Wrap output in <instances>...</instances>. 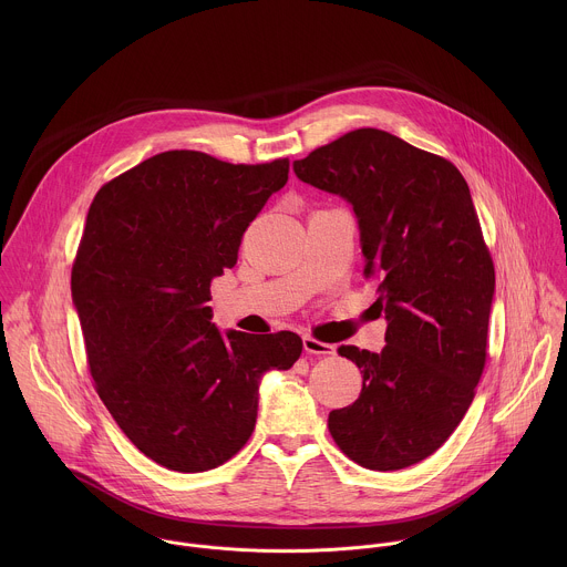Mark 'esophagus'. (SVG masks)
Instances as JSON below:
<instances>
[{"label": "esophagus", "instance_id": "obj_1", "mask_svg": "<svg viewBox=\"0 0 567 567\" xmlns=\"http://www.w3.org/2000/svg\"><path fill=\"white\" fill-rule=\"evenodd\" d=\"M303 349H306L308 353H315V355H333V353H336V347H333V344L321 342V340H317V338H312V336H306V338H303Z\"/></svg>", "mask_w": 567, "mask_h": 567}]
</instances>
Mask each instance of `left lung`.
Here are the masks:
<instances>
[{
  "label": "left lung",
  "mask_w": 567,
  "mask_h": 567,
  "mask_svg": "<svg viewBox=\"0 0 567 567\" xmlns=\"http://www.w3.org/2000/svg\"><path fill=\"white\" fill-rule=\"evenodd\" d=\"M292 169L351 205L362 275L386 319L380 353L338 347L362 393L329 412V432L353 463L404 470L450 439L485 369L495 270L470 185L447 159L378 128L351 131Z\"/></svg>",
  "instance_id": "8db88e82"
}]
</instances>
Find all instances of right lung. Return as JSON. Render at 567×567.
Here are the masks:
<instances>
[{
    "instance_id": "right-lung-1",
    "label": "right lung",
    "mask_w": 567,
    "mask_h": 567,
    "mask_svg": "<svg viewBox=\"0 0 567 567\" xmlns=\"http://www.w3.org/2000/svg\"><path fill=\"white\" fill-rule=\"evenodd\" d=\"M288 169V159L234 165L167 151L106 183L89 207L72 299L91 378L122 432L167 470L207 472L238 454L261 378L301 355L297 333L220 331L207 306Z\"/></svg>"
}]
</instances>
